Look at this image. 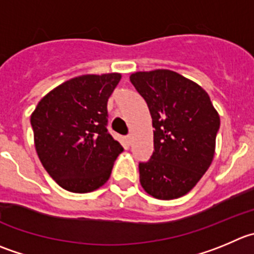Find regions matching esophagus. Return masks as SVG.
<instances>
[{"instance_id":"esophagus-1","label":"esophagus","mask_w":254,"mask_h":254,"mask_svg":"<svg viewBox=\"0 0 254 254\" xmlns=\"http://www.w3.org/2000/svg\"><path fill=\"white\" fill-rule=\"evenodd\" d=\"M126 141H127V143H131V142H132V134H127V136H126Z\"/></svg>"}]
</instances>
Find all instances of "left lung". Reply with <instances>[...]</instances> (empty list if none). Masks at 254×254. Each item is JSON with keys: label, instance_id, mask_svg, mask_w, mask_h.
Segmentation results:
<instances>
[{"label": "left lung", "instance_id": "obj_1", "mask_svg": "<svg viewBox=\"0 0 254 254\" xmlns=\"http://www.w3.org/2000/svg\"><path fill=\"white\" fill-rule=\"evenodd\" d=\"M129 79L146 101L154 127V151L139 162V182L158 199L185 195L211 166L218 113L208 93L177 72H136Z\"/></svg>", "mask_w": 254, "mask_h": 254}]
</instances>
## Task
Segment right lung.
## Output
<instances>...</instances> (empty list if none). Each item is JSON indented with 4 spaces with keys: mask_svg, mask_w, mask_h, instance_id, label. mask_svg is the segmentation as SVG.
<instances>
[{
    "mask_svg": "<svg viewBox=\"0 0 254 254\" xmlns=\"http://www.w3.org/2000/svg\"><path fill=\"white\" fill-rule=\"evenodd\" d=\"M120 79V73L69 79L47 93L31 116L41 163L69 192L105 185L123 151L107 129V102Z\"/></svg>",
    "mask_w": 254,
    "mask_h": 254,
    "instance_id": "1",
    "label": "right lung"
}]
</instances>
